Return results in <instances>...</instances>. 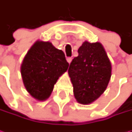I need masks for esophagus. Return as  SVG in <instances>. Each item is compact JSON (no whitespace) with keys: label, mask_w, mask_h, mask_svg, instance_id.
Wrapping results in <instances>:
<instances>
[{"label":"esophagus","mask_w":132,"mask_h":132,"mask_svg":"<svg viewBox=\"0 0 132 132\" xmlns=\"http://www.w3.org/2000/svg\"><path fill=\"white\" fill-rule=\"evenodd\" d=\"M67 61H68V62L70 64L71 62V61H72V58H71V57H67Z\"/></svg>","instance_id":"obj_1"}]
</instances>
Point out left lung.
Returning a JSON list of instances; mask_svg holds the SVG:
<instances>
[{
    "label": "left lung",
    "mask_w": 132,
    "mask_h": 132,
    "mask_svg": "<svg viewBox=\"0 0 132 132\" xmlns=\"http://www.w3.org/2000/svg\"><path fill=\"white\" fill-rule=\"evenodd\" d=\"M78 53L79 56L70 64L68 74L76 101L81 104H88L105 91L111 77L112 67L100 43L85 41Z\"/></svg>",
    "instance_id": "obj_1"
}]
</instances>
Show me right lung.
<instances>
[{
    "mask_svg": "<svg viewBox=\"0 0 132 132\" xmlns=\"http://www.w3.org/2000/svg\"><path fill=\"white\" fill-rule=\"evenodd\" d=\"M68 66L62 51L51 43L37 41L30 48L21 65L24 86L33 98L45 101Z\"/></svg>",
    "mask_w": 132,
    "mask_h": 132,
    "instance_id": "obj_1",
    "label": "right lung"
}]
</instances>
